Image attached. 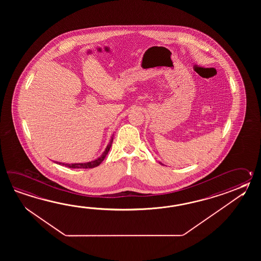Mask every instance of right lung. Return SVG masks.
<instances>
[{
	"instance_id": "obj_1",
	"label": "right lung",
	"mask_w": 261,
	"mask_h": 261,
	"mask_svg": "<svg viewBox=\"0 0 261 261\" xmlns=\"http://www.w3.org/2000/svg\"><path fill=\"white\" fill-rule=\"evenodd\" d=\"M112 143H113V139H112L110 144L107 145L106 151L102 153V155L95 161L86 162V163H73V164H65V163H61V162H57V163L63 165V166L72 168V169H91V168H95V167L99 166L100 163L103 161V160L106 159V155L108 154L110 147H111Z\"/></svg>"
}]
</instances>
